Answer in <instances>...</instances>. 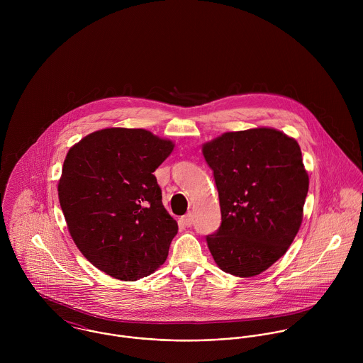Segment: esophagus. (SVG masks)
<instances>
[{
	"instance_id": "esophagus-1",
	"label": "esophagus",
	"mask_w": 363,
	"mask_h": 363,
	"mask_svg": "<svg viewBox=\"0 0 363 363\" xmlns=\"http://www.w3.org/2000/svg\"><path fill=\"white\" fill-rule=\"evenodd\" d=\"M182 222H183L187 228L191 226V225H193V213L189 212V213H186L184 216H182Z\"/></svg>"
}]
</instances>
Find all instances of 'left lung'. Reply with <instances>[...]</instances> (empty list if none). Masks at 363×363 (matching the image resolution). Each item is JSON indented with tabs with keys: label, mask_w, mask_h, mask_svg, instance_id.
Wrapping results in <instances>:
<instances>
[{
	"label": "left lung",
	"mask_w": 363,
	"mask_h": 363,
	"mask_svg": "<svg viewBox=\"0 0 363 363\" xmlns=\"http://www.w3.org/2000/svg\"><path fill=\"white\" fill-rule=\"evenodd\" d=\"M218 189L220 226L208 235L215 262L249 278L294 242L309 190L299 144L274 128L225 133L203 147Z\"/></svg>",
	"instance_id": "obj_1"
}]
</instances>
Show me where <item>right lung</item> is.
<instances>
[{
  "label": "right lung",
  "mask_w": 363,
  "mask_h": 363,
  "mask_svg": "<svg viewBox=\"0 0 363 363\" xmlns=\"http://www.w3.org/2000/svg\"><path fill=\"white\" fill-rule=\"evenodd\" d=\"M173 147L143 128H104L67 154L58 199L68 230L81 253L113 278L148 277L169 255L179 228L154 172Z\"/></svg>",
  "instance_id": "1"
}]
</instances>
